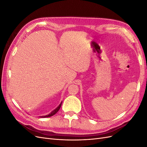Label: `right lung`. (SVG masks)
<instances>
[{"mask_svg":"<svg viewBox=\"0 0 147 147\" xmlns=\"http://www.w3.org/2000/svg\"><path fill=\"white\" fill-rule=\"evenodd\" d=\"M61 105H62V102H61V103L59 104V105L58 107H57L56 109H55L54 110L52 111V112H51L50 114H48V115H46V116H40V118H47V117H51V116H53V115H55L57 112H58L59 110L60 109L61 107Z\"/></svg>","mask_w":147,"mask_h":147,"instance_id":"add662e5","label":"right lung"}]
</instances>
